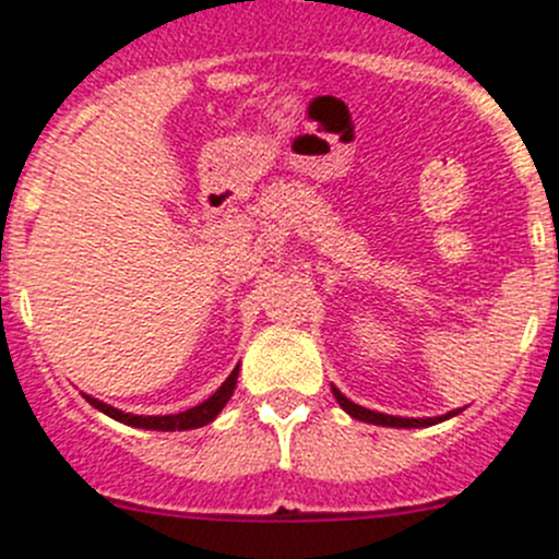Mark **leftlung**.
<instances>
[{"label":"left lung","instance_id":"8db88e82","mask_svg":"<svg viewBox=\"0 0 559 559\" xmlns=\"http://www.w3.org/2000/svg\"><path fill=\"white\" fill-rule=\"evenodd\" d=\"M333 397H336V403L342 405V408L347 411L353 419H361V421H369V425H383V427H427V425H438V421H444V419H450V416L461 414V411H450V414L432 416V419H403V416H389V414H378V411L361 408V405H356L353 400L344 397L336 385H333Z\"/></svg>","mask_w":559,"mask_h":559}]
</instances>
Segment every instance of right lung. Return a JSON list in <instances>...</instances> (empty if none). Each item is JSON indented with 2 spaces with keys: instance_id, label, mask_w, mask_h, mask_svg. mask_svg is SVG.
Listing matches in <instances>:
<instances>
[{
  "instance_id": "1",
  "label": "right lung",
  "mask_w": 559,
  "mask_h": 559,
  "mask_svg": "<svg viewBox=\"0 0 559 559\" xmlns=\"http://www.w3.org/2000/svg\"><path fill=\"white\" fill-rule=\"evenodd\" d=\"M237 374H239V364L234 367V372L228 374L226 383H223L221 389L212 394V397L203 400V403L195 405V408L181 411V414H168V416H134V414H123V411L112 408V405L102 403V400H96V397H87V394H85V400L93 405V408L102 411V414L112 416L115 421H123V425H132V427H143V430H162V432L195 430V427L209 425V421L215 419V416L226 408V403L231 400L234 389H237Z\"/></svg>"
}]
</instances>
